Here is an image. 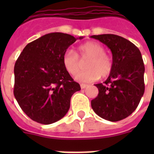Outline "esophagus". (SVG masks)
I'll return each mask as SVG.
<instances>
[{"label":"esophagus","mask_w":154,"mask_h":154,"mask_svg":"<svg viewBox=\"0 0 154 154\" xmlns=\"http://www.w3.org/2000/svg\"><path fill=\"white\" fill-rule=\"evenodd\" d=\"M87 85H88L86 84H81V88H82V89H85L87 87Z\"/></svg>","instance_id":"1"}]
</instances>
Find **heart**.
<instances>
[{"instance_id": "1", "label": "heart", "mask_w": 154, "mask_h": 154, "mask_svg": "<svg viewBox=\"0 0 154 154\" xmlns=\"http://www.w3.org/2000/svg\"><path fill=\"white\" fill-rule=\"evenodd\" d=\"M80 59L82 61L88 59L85 62L87 69L76 77L80 82H92L99 79L100 77H106L112 69V57L105 53L104 47L97 42H87L80 45L77 53L72 50L65 52L63 56V64L71 75H77L82 69V63Z\"/></svg>"}]
</instances>
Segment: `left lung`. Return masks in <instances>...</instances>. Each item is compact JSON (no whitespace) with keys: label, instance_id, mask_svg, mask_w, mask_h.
Here are the masks:
<instances>
[{"label":"left lung","instance_id":"8db88e82","mask_svg":"<svg viewBox=\"0 0 154 154\" xmlns=\"http://www.w3.org/2000/svg\"><path fill=\"white\" fill-rule=\"evenodd\" d=\"M112 54V69L108 79L96 84L98 95L91 101L99 117L118 122L136 109L145 92L144 65L139 49L124 37L114 34L94 35Z\"/></svg>","mask_w":154,"mask_h":154}]
</instances>
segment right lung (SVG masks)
<instances>
[{"mask_svg": "<svg viewBox=\"0 0 154 154\" xmlns=\"http://www.w3.org/2000/svg\"><path fill=\"white\" fill-rule=\"evenodd\" d=\"M76 41L67 33H48L29 43L16 61L13 94L32 121L49 125L61 119L72 95L81 89L63 64V56Z\"/></svg>", "mask_w": 154, "mask_h": 154, "instance_id": "obj_1", "label": "right lung"}]
</instances>
